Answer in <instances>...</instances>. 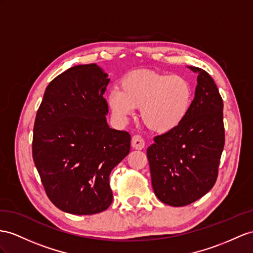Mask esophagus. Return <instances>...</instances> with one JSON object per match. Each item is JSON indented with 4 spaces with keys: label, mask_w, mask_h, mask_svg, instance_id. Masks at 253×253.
Returning <instances> with one entry per match:
<instances>
[{
    "label": "esophagus",
    "mask_w": 253,
    "mask_h": 253,
    "mask_svg": "<svg viewBox=\"0 0 253 253\" xmlns=\"http://www.w3.org/2000/svg\"><path fill=\"white\" fill-rule=\"evenodd\" d=\"M131 146L134 148V150H142V148H144V146H145V142L141 135L135 134L132 137Z\"/></svg>",
    "instance_id": "1"
}]
</instances>
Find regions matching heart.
<instances>
[{
	"label": "heart",
	"instance_id": "obj_1",
	"mask_svg": "<svg viewBox=\"0 0 253 253\" xmlns=\"http://www.w3.org/2000/svg\"><path fill=\"white\" fill-rule=\"evenodd\" d=\"M193 90L187 78L143 70L126 76L121 89L107 96L113 118L124 124L140 108L141 120L155 132H167L178 126L188 114Z\"/></svg>",
	"mask_w": 253,
	"mask_h": 253
}]
</instances>
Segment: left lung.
I'll list each match as a JSON object with an SVG mask.
<instances>
[{
	"instance_id": "1",
	"label": "left lung",
	"mask_w": 253,
	"mask_h": 253,
	"mask_svg": "<svg viewBox=\"0 0 253 253\" xmlns=\"http://www.w3.org/2000/svg\"><path fill=\"white\" fill-rule=\"evenodd\" d=\"M188 67L198 75L189 112L178 126L155 137L146 152L155 194L176 207L212 188L224 146L223 101L216 83L202 68Z\"/></svg>"
}]
</instances>
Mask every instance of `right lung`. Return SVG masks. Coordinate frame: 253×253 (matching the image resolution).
<instances>
[{
	"instance_id": "obj_1",
	"label": "right lung",
	"mask_w": 253,
	"mask_h": 253,
	"mask_svg": "<svg viewBox=\"0 0 253 253\" xmlns=\"http://www.w3.org/2000/svg\"><path fill=\"white\" fill-rule=\"evenodd\" d=\"M109 82L96 64L77 65L49 83L36 114L34 164L51 202L73 215L111 205L110 173L130 152V134L107 123Z\"/></svg>"
}]
</instances>
